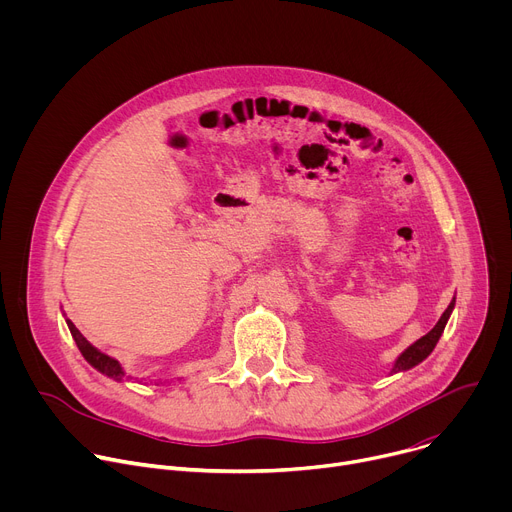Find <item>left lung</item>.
I'll list each match as a JSON object with an SVG mask.
<instances>
[{
  "mask_svg": "<svg viewBox=\"0 0 512 512\" xmlns=\"http://www.w3.org/2000/svg\"><path fill=\"white\" fill-rule=\"evenodd\" d=\"M454 304H456V300H452V304L448 306V310L442 314V318L437 320V324H435L425 336H421L417 342H413V344L395 360L393 373L407 371V369L415 367V364H419L421 360H425V358L431 354V350L435 348L437 340H440V336H442V332H444V328H446V324H448V320H450V314H452V310H454Z\"/></svg>",
  "mask_w": 512,
  "mask_h": 512,
  "instance_id": "8db88e82",
  "label": "left lung"
}]
</instances>
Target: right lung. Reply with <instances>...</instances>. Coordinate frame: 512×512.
<instances>
[{"label": "right lung", "mask_w": 512, "mask_h": 512, "mask_svg": "<svg viewBox=\"0 0 512 512\" xmlns=\"http://www.w3.org/2000/svg\"><path fill=\"white\" fill-rule=\"evenodd\" d=\"M66 324H68V330H70L72 338H75V342H77V346H79V350H81V354L85 356L87 362H91L97 371H101L103 375H107V377H111L115 381H123L125 379V373L121 369V364L115 358H111V356L103 354L101 350H97L70 320H66Z\"/></svg>", "instance_id": "1"}]
</instances>
